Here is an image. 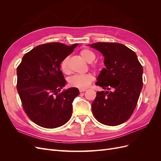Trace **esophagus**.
<instances>
[{
    "label": "esophagus",
    "mask_w": 161,
    "mask_h": 161,
    "mask_svg": "<svg viewBox=\"0 0 161 161\" xmlns=\"http://www.w3.org/2000/svg\"><path fill=\"white\" fill-rule=\"evenodd\" d=\"M86 91V89H79V91H80V92H84V91Z\"/></svg>",
    "instance_id": "obj_1"
}]
</instances>
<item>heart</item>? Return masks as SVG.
Returning a JSON list of instances; mask_svg holds the SVG:
<instances>
[{
  "instance_id": "obj_1",
  "label": "heart",
  "mask_w": 161,
  "mask_h": 161,
  "mask_svg": "<svg viewBox=\"0 0 161 161\" xmlns=\"http://www.w3.org/2000/svg\"><path fill=\"white\" fill-rule=\"evenodd\" d=\"M79 53L80 56L83 58L86 62L89 63H91L92 62H93L96 58L95 53L91 50L88 49V48L82 49L80 51ZM69 56H66L61 61L60 64L61 70L64 73H65V74H68V73L69 72ZM91 67L95 70L99 69V65L97 64H92ZM94 79L95 78L93 75L91 74V73H86V74L76 75L71 76L69 79V82L71 86L76 87V88L80 89H84L87 88V87L92 83V82L94 80Z\"/></svg>"
}]
</instances>
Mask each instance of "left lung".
Returning <instances> with one entry per match:
<instances>
[{
  "instance_id": "obj_1",
  "label": "left lung",
  "mask_w": 161,
  "mask_h": 161,
  "mask_svg": "<svg viewBox=\"0 0 161 161\" xmlns=\"http://www.w3.org/2000/svg\"><path fill=\"white\" fill-rule=\"evenodd\" d=\"M89 46L104 56L106 68L101 71L96 85L108 90L97 92L92 114L104 125L123 124L137 105L143 85L142 66L136 53L121 43L97 42Z\"/></svg>"
}]
</instances>
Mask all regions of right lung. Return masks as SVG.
<instances>
[{
  "label": "right lung",
  "instance_id": "add662e5",
  "mask_svg": "<svg viewBox=\"0 0 161 161\" xmlns=\"http://www.w3.org/2000/svg\"><path fill=\"white\" fill-rule=\"evenodd\" d=\"M77 45L58 42L40 45L26 53L17 67V89L23 108L41 127H60L72 115V101L79 91L75 87L60 92L66 80L60 64Z\"/></svg>",
  "mask_w": 161,
  "mask_h": 161
}]
</instances>
